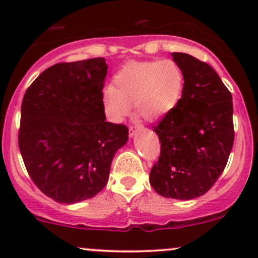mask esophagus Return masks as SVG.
<instances>
[{
	"label": "esophagus",
	"mask_w": 258,
	"mask_h": 258,
	"mask_svg": "<svg viewBox=\"0 0 258 258\" xmlns=\"http://www.w3.org/2000/svg\"><path fill=\"white\" fill-rule=\"evenodd\" d=\"M144 131L143 127H138V126H131L128 128V136L130 137H135L136 135H138L139 132Z\"/></svg>",
	"instance_id": "34e87169"
}]
</instances>
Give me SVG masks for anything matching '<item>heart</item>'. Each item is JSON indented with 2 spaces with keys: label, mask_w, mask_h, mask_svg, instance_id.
Returning a JSON list of instances; mask_svg holds the SVG:
<instances>
[{
  "label": "heart",
  "mask_w": 258,
  "mask_h": 258,
  "mask_svg": "<svg viewBox=\"0 0 258 258\" xmlns=\"http://www.w3.org/2000/svg\"><path fill=\"white\" fill-rule=\"evenodd\" d=\"M183 90L184 73L174 60L131 61L115 74L112 86L103 90L102 105L112 122L125 119L131 104L147 120L158 121L178 105Z\"/></svg>",
  "instance_id": "heart-1"
}]
</instances>
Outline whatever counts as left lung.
Returning <instances> with one entry per match:
<instances>
[{"instance_id":"left-lung-1","label":"left lung","mask_w":258,"mask_h":258,"mask_svg":"<svg viewBox=\"0 0 258 258\" xmlns=\"http://www.w3.org/2000/svg\"><path fill=\"white\" fill-rule=\"evenodd\" d=\"M171 55L184 73V90L154 127L161 153L149 180L161 197L191 200L209 191L227 165L234 142L232 94L209 64L186 53Z\"/></svg>"}]
</instances>
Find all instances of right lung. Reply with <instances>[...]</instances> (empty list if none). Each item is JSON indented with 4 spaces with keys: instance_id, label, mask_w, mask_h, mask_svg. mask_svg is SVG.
<instances>
[{
    "instance_id": "1",
    "label": "right lung",
    "mask_w": 258,
    "mask_h": 258,
    "mask_svg": "<svg viewBox=\"0 0 258 258\" xmlns=\"http://www.w3.org/2000/svg\"><path fill=\"white\" fill-rule=\"evenodd\" d=\"M106 73L104 58L55 64L24 94L20 154L37 188L57 203L96 197L108 182L112 158L128 141L126 126L105 121Z\"/></svg>"
}]
</instances>
